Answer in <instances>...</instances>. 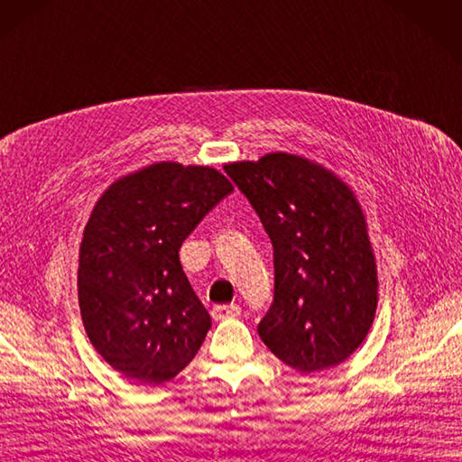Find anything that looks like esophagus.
Returning a JSON list of instances; mask_svg holds the SVG:
<instances>
[{
    "instance_id": "esophagus-1",
    "label": "esophagus",
    "mask_w": 462,
    "mask_h": 462,
    "mask_svg": "<svg viewBox=\"0 0 462 462\" xmlns=\"http://www.w3.org/2000/svg\"><path fill=\"white\" fill-rule=\"evenodd\" d=\"M238 314H240L238 304H217V306H212V310H210L212 320H217V322L226 320V318H234Z\"/></svg>"
}]
</instances>
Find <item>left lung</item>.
I'll return each mask as SVG.
<instances>
[{
    "mask_svg": "<svg viewBox=\"0 0 462 462\" xmlns=\"http://www.w3.org/2000/svg\"><path fill=\"white\" fill-rule=\"evenodd\" d=\"M224 170L273 244L275 297L257 332L299 373L344 363L369 334L378 277L369 226L351 187L324 165L287 152Z\"/></svg>",
    "mask_w": 462,
    "mask_h": 462,
    "instance_id": "1",
    "label": "left lung"
}]
</instances>
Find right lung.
Instances as JSON below:
<instances>
[{"instance_id":"1","label":"right lung","mask_w":462,"mask_h":462,"mask_svg":"<svg viewBox=\"0 0 462 462\" xmlns=\"http://www.w3.org/2000/svg\"><path fill=\"white\" fill-rule=\"evenodd\" d=\"M234 191L208 165L156 162L107 187L79 245L78 299L91 346L115 371L158 386L193 361L210 316L180 247Z\"/></svg>"}]
</instances>
